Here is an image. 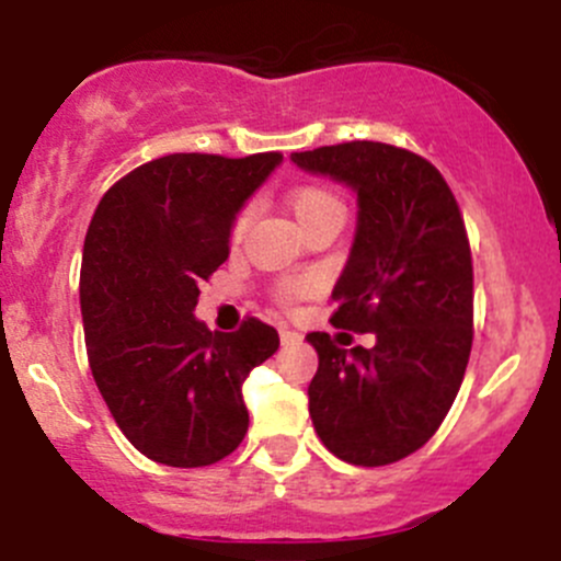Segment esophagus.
<instances>
[{"label":"esophagus","mask_w":561,"mask_h":561,"mask_svg":"<svg viewBox=\"0 0 561 561\" xmlns=\"http://www.w3.org/2000/svg\"><path fill=\"white\" fill-rule=\"evenodd\" d=\"M279 339H282V347H293V344L301 342V333L290 331V328H282V331H279Z\"/></svg>","instance_id":"esophagus-1"}]
</instances>
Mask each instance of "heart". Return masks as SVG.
Listing matches in <instances>:
<instances>
[{
  "instance_id": "obj_1",
  "label": "heart",
  "mask_w": 561,
  "mask_h": 561,
  "mask_svg": "<svg viewBox=\"0 0 561 561\" xmlns=\"http://www.w3.org/2000/svg\"><path fill=\"white\" fill-rule=\"evenodd\" d=\"M290 211L296 217L298 225H307L312 222L317 217H325V214H344L342 203H339L336 195H331L328 190L322 186H301L290 195ZM247 225V211L236 219V236L244 230ZM296 290V287H293Z\"/></svg>"
}]
</instances>
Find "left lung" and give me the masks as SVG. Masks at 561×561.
<instances>
[{
	"instance_id": "1",
	"label": "left lung",
	"mask_w": 561,
	"mask_h": 561,
	"mask_svg": "<svg viewBox=\"0 0 561 561\" xmlns=\"http://www.w3.org/2000/svg\"><path fill=\"white\" fill-rule=\"evenodd\" d=\"M358 203L353 247L333 285L331 322L375 347L309 333V415L320 443L358 467L415 454L448 415L472 350V257L461 211L432 162L377 140L296 151Z\"/></svg>"
}]
</instances>
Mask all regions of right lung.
<instances>
[{
    "mask_svg": "<svg viewBox=\"0 0 561 561\" xmlns=\"http://www.w3.org/2000/svg\"><path fill=\"white\" fill-rule=\"evenodd\" d=\"M282 154H168L105 192L83 241L81 314L94 382L124 437L168 467H208L244 439V380L279 347L249 320L211 331L201 282L228 260L233 225Z\"/></svg>",
    "mask_w": 561,
    "mask_h": 561,
    "instance_id": "1",
    "label": "right lung"
}]
</instances>
